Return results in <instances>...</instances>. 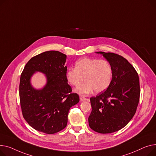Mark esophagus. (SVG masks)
Wrapping results in <instances>:
<instances>
[{
	"instance_id": "esophagus-1",
	"label": "esophagus",
	"mask_w": 156,
	"mask_h": 156,
	"mask_svg": "<svg viewBox=\"0 0 156 156\" xmlns=\"http://www.w3.org/2000/svg\"><path fill=\"white\" fill-rule=\"evenodd\" d=\"M80 99L81 101H86V100H87V98H85V97L83 96H81L80 97Z\"/></svg>"
}]
</instances>
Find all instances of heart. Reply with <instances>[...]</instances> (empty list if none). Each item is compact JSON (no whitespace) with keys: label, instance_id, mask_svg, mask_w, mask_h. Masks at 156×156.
Here are the masks:
<instances>
[{"label":"heart","instance_id":"obj_1","mask_svg":"<svg viewBox=\"0 0 156 156\" xmlns=\"http://www.w3.org/2000/svg\"><path fill=\"white\" fill-rule=\"evenodd\" d=\"M69 83L74 87L79 86L84 80V84L76 89L82 95H87L95 90L100 93L106 90L112 79V68L106 60L84 58L76 62L75 68H69L66 74Z\"/></svg>","mask_w":156,"mask_h":156}]
</instances>
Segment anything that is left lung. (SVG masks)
<instances>
[{"label":"left lung","instance_id":"1","mask_svg":"<svg viewBox=\"0 0 156 156\" xmlns=\"http://www.w3.org/2000/svg\"><path fill=\"white\" fill-rule=\"evenodd\" d=\"M110 63L112 79L104 93L90 98V128L100 133L120 130L134 116L140 98L139 77L126 59L118 54L98 51Z\"/></svg>","mask_w":156,"mask_h":156}]
</instances>
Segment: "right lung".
I'll return each mask as SVG.
<instances>
[{
  "mask_svg": "<svg viewBox=\"0 0 156 156\" xmlns=\"http://www.w3.org/2000/svg\"><path fill=\"white\" fill-rule=\"evenodd\" d=\"M67 55L58 51H47L31 58L21 75L20 98L25 120L36 130L47 134L57 133L67 124L70 108L79 102L67 83ZM36 71L45 74L47 84L34 89L30 78Z\"/></svg>",
  "mask_w": 156,
  "mask_h": 156,
  "instance_id": "obj_1",
  "label": "right lung"
}]
</instances>
